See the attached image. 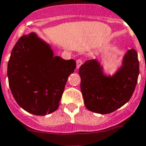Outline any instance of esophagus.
Listing matches in <instances>:
<instances>
[{
    "label": "esophagus",
    "instance_id": "obj_1",
    "mask_svg": "<svg viewBox=\"0 0 146 146\" xmlns=\"http://www.w3.org/2000/svg\"><path fill=\"white\" fill-rule=\"evenodd\" d=\"M83 64V61L81 59H78L76 60V67L77 68H79L81 67V65Z\"/></svg>",
    "mask_w": 146,
    "mask_h": 146
}]
</instances>
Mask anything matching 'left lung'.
Wrapping results in <instances>:
<instances>
[{
    "label": "left lung",
    "instance_id": "left-lung-1",
    "mask_svg": "<svg viewBox=\"0 0 146 146\" xmlns=\"http://www.w3.org/2000/svg\"><path fill=\"white\" fill-rule=\"evenodd\" d=\"M137 54L128 50L123 65L112 76H106L96 59L88 60L79 68L81 90L84 105L90 111L108 114L115 111L131 98L140 73Z\"/></svg>",
    "mask_w": 146,
    "mask_h": 146
}]
</instances>
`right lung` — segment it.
Here are the masks:
<instances>
[{"mask_svg": "<svg viewBox=\"0 0 146 146\" xmlns=\"http://www.w3.org/2000/svg\"><path fill=\"white\" fill-rule=\"evenodd\" d=\"M76 68L73 59L54 56L50 47L35 33L23 35L8 62L10 90L19 106L29 113L50 114L59 107L68 76Z\"/></svg>", "mask_w": 146, "mask_h": 146, "instance_id": "add662e5", "label": "right lung"}]
</instances>
